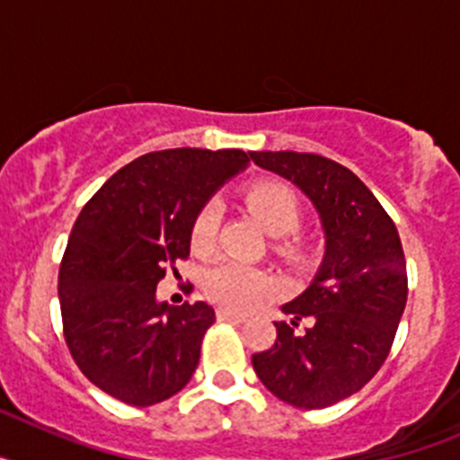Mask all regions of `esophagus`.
I'll use <instances>...</instances> for the list:
<instances>
[{"label":"esophagus","instance_id":"esophagus-1","mask_svg":"<svg viewBox=\"0 0 460 460\" xmlns=\"http://www.w3.org/2000/svg\"><path fill=\"white\" fill-rule=\"evenodd\" d=\"M217 318L221 320V323H243L246 315H243V313L233 311V308H218Z\"/></svg>","mask_w":460,"mask_h":460}]
</instances>
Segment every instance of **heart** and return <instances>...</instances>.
<instances>
[{"instance_id":"obj_1","label":"heart","mask_w":460,"mask_h":460,"mask_svg":"<svg viewBox=\"0 0 460 460\" xmlns=\"http://www.w3.org/2000/svg\"><path fill=\"white\" fill-rule=\"evenodd\" d=\"M243 202L258 217L267 233L274 234V237L290 234V237L280 239L276 243L279 255H283L290 262H304L308 258L304 242H299L292 234L296 227L302 226L304 209L290 186L271 180L255 181L243 190ZM218 221H221V211H218L217 202H207L200 207V211L193 218V226H190L193 251L207 253L214 246L218 234ZM202 286L214 302L227 308H237V311H251V308L260 306L276 290L274 280L267 271L242 265L234 260H223V262L209 267L205 279H202Z\"/></svg>"}]
</instances>
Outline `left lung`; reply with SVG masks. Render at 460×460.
Segmentation results:
<instances>
[{
  "mask_svg": "<svg viewBox=\"0 0 460 460\" xmlns=\"http://www.w3.org/2000/svg\"><path fill=\"white\" fill-rule=\"evenodd\" d=\"M253 164L292 181L315 205L324 258L302 295L283 306L270 350L253 355L260 382L276 398L320 410L359 392L387 359L408 302L401 237L376 195L332 158L249 152ZM308 319L304 332L298 320Z\"/></svg>",
  "mask_w": 460,
  "mask_h": 460,
  "instance_id": "8db88e82",
  "label": "left lung"
}]
</instances>
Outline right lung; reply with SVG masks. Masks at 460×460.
Segmentation results:
<instances>
[{
    "label": "right lung",
    "instance_id": "add662e5",
    "mask_svg": "<svg viewBox=\"0 0 460 460\" xmlns=\"http://www.w3.org/2000/svg\"><path fill=\"white\" fill-rule=\"evenodd\" d=\"M246 164L242 149L145 154L80 211L59 267L64 339L87 380L121 403H161L193 376L214 308L168 306L156 286L189 258L195 214Z\"/></svg>",
    "mask_w": 460,
    "mask_h": 460
}]
</instances>
